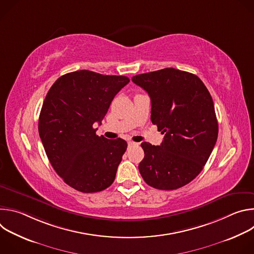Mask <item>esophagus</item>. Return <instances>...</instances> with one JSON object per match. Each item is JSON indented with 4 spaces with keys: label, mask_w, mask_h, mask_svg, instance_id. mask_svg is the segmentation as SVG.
<instances>
[{
    "label": "esophagus",
    "mask_w": 254,
    "mask_h": 254,
    "mask_svg": "<svg viewBox=\"0 0 254 254\" xmlns=\"http://www.w3.org/2000/svg\"><path fill=\"white\" fill-rule=\"evenodd\" d=\"M127 144H128V146L130 147V146H135V144H137V143H136V142H134V141L128 140V141H127Z\"/></svg>",
    "instance_id": "esophagus-1"
}]
</instances>
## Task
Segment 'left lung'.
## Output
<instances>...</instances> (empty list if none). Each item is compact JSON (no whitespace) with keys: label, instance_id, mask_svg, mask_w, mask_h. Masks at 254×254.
Returning <instances> with one entry per match:
<instances>
[{"label":"left lung","instance_id":"obj_1","mask_svg":"<svg viewBox=\"0 0 254 254\" xmlns=\"http://www.w3.org/2000/svg\"><path fill=\"white\" fill-rule=\"evenodd\" d=\"M132 82L151 97V121L165 133L161 146L143 141L139 173L148 185L176 190L194 180L218 136L212 97L195 74L165 68L135 75Z\"/></svg>","mask_w":254,"mask_h":254}]
</instances>
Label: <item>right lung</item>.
Wrapping results in <instances>:
<instances>
[{"label":"right lung","instance_id":"1","mask_svg":"<svg viewBox=\"0 0 254 254\" xmlns=\"http://www.w3.org/2000/svg\"><path fill=\"white\" fill-rule=\"evenodd\" d=\"M127 76L78 70L59 77L49 89L39 117L46 155L64 182L82 193L100 192L115 181L127 143L96 135Z\"/></svg>","mask_w":254,"mask_h":254}]
</instances>
